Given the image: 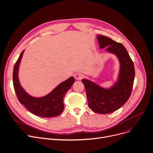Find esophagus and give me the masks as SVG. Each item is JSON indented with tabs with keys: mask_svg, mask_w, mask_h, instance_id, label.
<instances>
[{
	"mask_svg": "<svg viewBox=\"0 0 153 153\" xmlns=\"http://www.w3.org/2000/svg\"><path fill=\"white\" fill-rule=\"evenodd\" d=\"M74 77H75V79H76V80H81L82 78V75L81 74H75Z\"/></svg>",
	"mask_w": 153,
	"mask_h": 153,
	"instance_id": "esophagus-1",
	"label": "esophagus"
}]
</instances>
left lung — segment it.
Returning a JSON list of instances; mask_svg holds the SVG:
<instances>
[{"mask_svg": "<svg viewBox=\"0 0 153 153\" xmlns=\"http://www.w3.org/2000/svg\"><path fill=\"white\" fill-rule=\"evenodd\" d=\"M100 49L107 47L106 52L114 55L120 63V70L117 81L108 88L82 79L85 87L89 108L94 112L106 114L120 108L129 99L135 76L134 63L125 47L120 43L100 35H97Z\"/></svg>", "mask_w": 153, "mask_h": 153, "instance_id": "left-lung-1", "label": "left lung"}]
</instances>
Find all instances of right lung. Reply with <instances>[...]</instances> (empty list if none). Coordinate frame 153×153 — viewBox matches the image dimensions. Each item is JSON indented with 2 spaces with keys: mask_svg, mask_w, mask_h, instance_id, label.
Segmentation results:
<instances>
[{
  "mask_svg": "<svg viewBox=\"0 0 153 153\" xmlns=\"http://www.w3.org/2000/svg\"><path fill=\"white\" fill-rule=\"evenodd\" d=\"M24 52V50L14 66L13 74V86L19 101L30 112L37 116L50 118L59 115L64 108L63 98L72 86L75 78H69L44 96L36 97L30 95L21 86L19 79V65Z\"/></svg>",
  "mask_w": 153,
  "mask_h": 153,
  "instance_id": "right-lung-1",
  "label": "right lung"
}]
</instances>
